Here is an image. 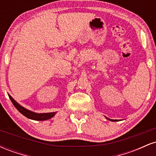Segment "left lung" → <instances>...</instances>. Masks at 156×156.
Segmentation results:
<instances>
[{
    "label": "left lung",
    "mask_w": 156,
    "mask_h": 156,
    "mask_svg": "<svg viewBox=\"0 0 156 156\" xmlns=\"http://www.w3.org/2000/svg\"><path fill=\"white\" fill-rule=\"evenodd\" d=\"M106 119H108V120H110V121H113V122H116V121H118V119H108V117H106Z\"/></svg>",
    "instance_id": "8db88e82"
}]
</instances>
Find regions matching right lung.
Wrapping results in <instances>:
<instances>
[{
    "label": "right lung",
    "instance_id": "right-lung-1",
    "mask_svg": "<svg viewBox=\"0 0 156 156\" xmlns=\"http://www.w3.org/2000/svg\"><path fill=\"white\" fill-rule=\"evenodd\" d=\"M9 97L11 101L13 103V105H15V107L17 110L19 111L23 115H24L25 117H26L28 119H34V120H37V121H44L47 120V119H51L52 117H53L55 116V114H56V112H51V113H36L34 112H31V111L28 110L24 107H23L22 105H20L17 103V101H15V100L12 98V97L10 95V94H8Z\"/></svg>",
    "mask_w": 156,
    "mask_h": 156
}]
</instances>
